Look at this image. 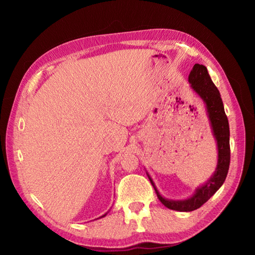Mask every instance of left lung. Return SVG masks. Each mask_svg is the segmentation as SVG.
<instances>
[{
  "mask_svg": "<svg viewBox=\"0 0 255 255\" xmlns=\"http://www.w3.org/2000/svg\"><path fill=\"white\" fill-rule=\"evenodd\" d=\"M188 79L189 82L191 83L192 89L199 94L206 104L210 124H212L214 135L218 145V164L212 178L204 186L196 189L193 196L185 201H169L163 199L157 191L154 183L149 177L159 201L165 207L172 210H177V212H192V210L200 208L212 198L227 178L231 160L229 121L224 112L219 91L210 79L207 68L204 65L195 64Z\"/></svg>",
  "mask_w": 255,
  "mask_h": 255,
  "instance_id": "8db88e82",
  "label": "left lung"
}]
</instances>
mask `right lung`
<instances>
[{"instance_id":"right-lung-1","label":"right lung","mask_w":255,"mask_h":255,"mask_svg":"<svg viewBox=\"0 0 255 255\" xmlns=\"http://www.w3.org/2000/svg\"><path fill=\"white\" fill-rule=\"evenodd\" d=\"M106 215H107V214H106ZM106 215H104V216H103V217H105V216H106Z\"/></svg>"}]
</instances>
